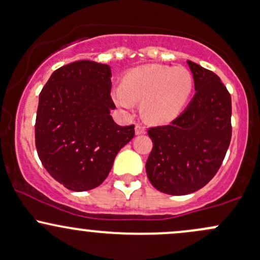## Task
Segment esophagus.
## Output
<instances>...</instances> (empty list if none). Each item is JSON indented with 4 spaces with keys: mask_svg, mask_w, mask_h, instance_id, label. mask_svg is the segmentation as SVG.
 Masks as SVG:
<instances>
[{
    "mask_svg": "<svg viewBox=\"0 0 260 260\" xmlns=\"http://www.w3.org/2000/svg\"><path fill=\"white\" fill-rule=\"evenodd\" d=\"M145 131H146V129H145L144 125H141V124H136L135 125V134H136V135H142V134H145Z\"/></svg>",
    "mask_w": 260,
    "mask_h": 260,
    "instance_id": "34e87169",
    "label": "esophagus"
}]
</instances>
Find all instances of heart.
<instances>
[{
  "instance_id": "heart-1",
  "label": "heart",
  "mask_w": 260,
  "mask_h": 260,
  "mask_svg": "<svg viewBox=\"0 0 260 260\" xmlns=\"http://www.w3.org/2000/svg\"><path fill=\"white\" fill-rule=\"evenodd\" d=\"M193 80L185 67L147 64L127 72L121 84L113 90V99L124 110L141 103L144 118L165 124L180 115L191 95Z\"/></svg>"
}]
</instances>
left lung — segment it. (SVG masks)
<instances>
[{
	"label": "left lung",
	"mask_w": 260,
	"mask_h": 260,
	"mask_svg": "<svg viewBox=\"0 0 260 260\" xmlns=\"http://www.w3.org/2000/svg\"><path fill=\"white\" fill-rule=\"evenodd\" d=\"M196 94L170 125L151 127L153 147L146 174L160 192L182 196L196 192L217 174L231 142L232 102L213 72L187 60Z\"/></svg>",
	"instance_id": "1"
}]
</instances>
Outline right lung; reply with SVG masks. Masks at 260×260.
Returning <instances> with one entry per match:
<instances>
[{
  "mask_svg": "<svg viewBox=\"0 0 260 260\" xmlns=\"http://www.w3.org/2000/svg\"><path fill=\"white\" fill-rule=\"evenodd\" d=\"M108 64L78 60L53 72L40 94L36 147L44 169L71 191L102 185L134 125L120 126L110 111Z\"/></svg>",
  "mask_w": 260,
  "mask_h": 260,
  "instance_id": "1",
  "label": "right lung"
}]
</instances>
